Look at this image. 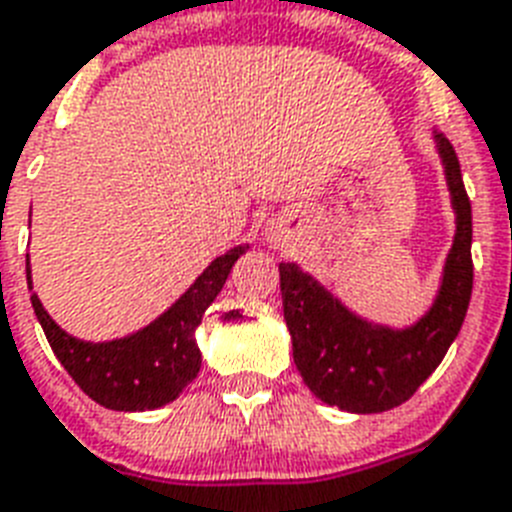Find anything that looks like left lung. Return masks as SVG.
Listing matches in <instances>:
<instances>
[{"instance_id": "1", "label": "left lung", "mask_w": 512, "mask_h": 512, "mask_svg": "<svg viewBox=\"0 0 512 512\" xmlns=\"http://www.w3.org/2000/svg\"><path fill=\"white\" fill-rule=\"evenodd\" d=\"M455 209V240L432 308L413 327L371 324L342 306L298 264H280L285 322L293 358L316 398L350 413L398 408L437 369L466 319L471 261V201L460 177L453 143L434 133Z\"/></svg>"}]
</instances>
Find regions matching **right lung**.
Here are the masks:
<instances>
[{
  "instance_id": "right-lung-1",
  "label": "right lung",
  "mask_w": 512,
  "mask_h": 512,
  "mask_svg": "<svg viewBox=\"0 0 512 512\" xmlns=\"http://www.w3.org/2000/svg\"><path fill=\"white\" fill-rule=\"evenodd\" d=\"M246 248L238 246L217 256L156 322L120 340L86 342L67 335L46 314L36 293L31 295L33 311L54 356L88 398L109 411H154L172 403L198 377L201 350L196 345V327ZM25 277L31 285L28 256Z\"/></svg>"
}]
</instances>
